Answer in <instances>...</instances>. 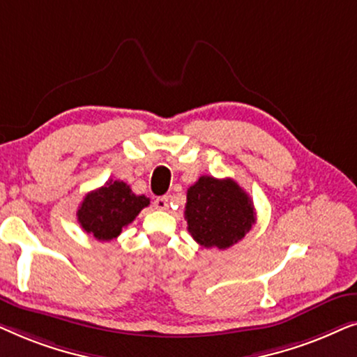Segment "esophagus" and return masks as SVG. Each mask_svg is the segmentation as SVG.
Returning a JSON list of instances; mask_svg holds the SVG:
<instances>
[{
    "instance_id": "obj_1",
    "label": "esophagus",
    "mask_w": 357,
    "mask_h": 357,
    "mask_svg": "<svg viewBox=\"0 0 357 357\" xmlns=\"http://www.w3.org/2000/svg\"><path fill=\"white\" fill-rule=\"evenodd\" d=\"M155 209H167L169 208V198L167 197H158L154 199Z\"/></svg>"
}]
</instances>
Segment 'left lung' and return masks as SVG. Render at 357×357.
Returning <instances> with one entry per match:
<instances>
[{"mask_svg": "<svg viewBox=\"0 0 357 357\" xmlns=\"http://www.w3.org/2000/svg\"><path fill=\"white\" fill-rule=\"evenodd\" d=\"M185 219L199 245L224 250L242 241L257 218L253 202L237 182L203 175L187 190Z\"/></svg>", "mask_w": 357, "mask_h": 357, "instance_id": "left-lung-1", "label": "left lung"}]
</instances>
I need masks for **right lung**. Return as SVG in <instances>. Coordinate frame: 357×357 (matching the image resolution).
<instances>
[{"label": "right lung", "mask_w": 357, "mask_h": 357, "mask_svg": "<svg viewBox=\"0 0 357 357\" xmlns=\"http://www.w3.org/2000/svg\"><path fill=\"white\" fill-rule=\"evenodd\" d=\"M148 204L149 198L135 195L130 185L120 180H109L104 187L86 195L76 213L77 222L97 241H112Z\"/></svg>", "instance_id": "right-lung-1"}]
</instances>
